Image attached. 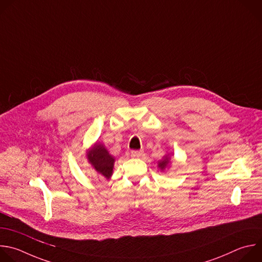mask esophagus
<instances>
[{
    "instance_id": "34e87169",
    "label": "esophagus",
    "mask_w": 262,
    "mask_h": 262,
    "mask_svg": "<svg viewBox=\"0 0 262 262\" xmlns=\"http://www.w3.org/2000/svg\"><path fill=\"white\" fill-rule=\"evenodd\" d=\"M142 154H143V150H132L131 157H133V158H138V157H140Z\"/></svg>"
}]
</instances>
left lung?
<instances>
[{"mask_svg": "<svg viewBox=\"0 0 262 262\" xmlns=\"http://www.w3.org/2000/svg\"><path fill=\"white\" fill-rule=\"evenodd\" d=\"M169 162H170V161H169V157L166 155V156L163 157L162 160H160V161L158 162V167L163 171V170H165V169L168 167Z\"/></svg>", "mask_w": 262, "mask_h": 262, "instance_id": "8db88e82", "label": "left lung"}]
</instances>
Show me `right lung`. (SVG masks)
<instances>
[{"label":"right lung","instance_id":"right-lung-1","mask_svg":"<svg viewBox=\"0 0 262 262\" xmlns=\"http://www.w3.org/2000/svg\"><path fill=\"white\" fill-rule=\"evenodd\" d=\"M89 163L95 170L105 179H111L114 171L115 157H113L107 148L102 143H95L86 152Z\"/></svg>","mask_w":262,"mask_h":262}]
</instances>
